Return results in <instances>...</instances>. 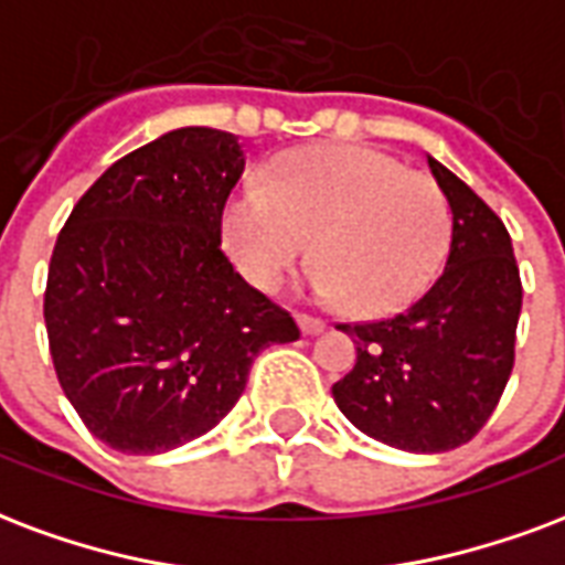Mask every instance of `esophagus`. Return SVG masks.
<instances>
[{"label":"esophagus","instance_id":"1","mask_svg":"<svg viewBox=\"0 0 565 565\" xmlns=\"http://www.w3.org/2000/svg\"><path fill=\"white\" fill-rule=\"evenodd\" d=\"M296 320H299V326H301V331H305V334H320V331L326 329V320L313 317V313H299Z\"/></svg>","mask_w":565,"mask_h":565}]
</instances>
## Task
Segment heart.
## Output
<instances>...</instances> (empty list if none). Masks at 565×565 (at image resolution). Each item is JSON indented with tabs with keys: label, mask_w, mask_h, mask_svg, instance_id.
I'll list each match as a JSON object with an SVG mask.
<instances>
[{
	"label": "heart",
	"mask_w": 565,
	"mask_h": 565,
	"mask_svg": "<svg viewBox=\"0 0 565 565\" xmlns=\"http://www.w3.org/2000/svg\"><path fill=\"white\" fill-rule=\"evenodd\" d=\"M450 204L433 178L359 145H317L275 159L264 189L227 201L222 236L243 275L275 290L308 257L313 287L359 317L420 299L450 248Z\"/></svg>",
	"instance_id": "b5f03b06"
}]
</instances>
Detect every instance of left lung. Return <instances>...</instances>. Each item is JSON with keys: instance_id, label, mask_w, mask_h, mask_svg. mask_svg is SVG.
<instances>
[{"instance_id": "1", "label": "left lung", "mask_w": 565, "mask_h": 565, "mask_svg": "<svg viewBox=\"0 0 565 565\" xmlns=\"http://www.w3.org/2000/svg\"><path fill=\"white\" fill-rule=\"evenodd\" d=\"M429 168L454 210L445 273L387 320L338 326L355 367L331 385L352 426L408 454H445L492 417L515 364L522 278L507 227L450 168Z\"/></svg>"}]
</instances>
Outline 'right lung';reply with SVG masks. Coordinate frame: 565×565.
<instances>
[{
    "label": "right lung",
    "mask_w": 565,
    "mask_h": 565,
    "mask_svg": "<svg viewBox=\"0 0 565 565\" xmlns=\"http://www.w3.org/2000/svg\"><path fill=\"white\" fill-rule=\"evenodd\" d=\"M239 141L183 127L103 171L55 239L43 322L82 424L120 454H166L243 397L257 352L299 326L222 252Z\"/></svg>",
    "instance_id": "right-lung-1"
}]
</instances>
